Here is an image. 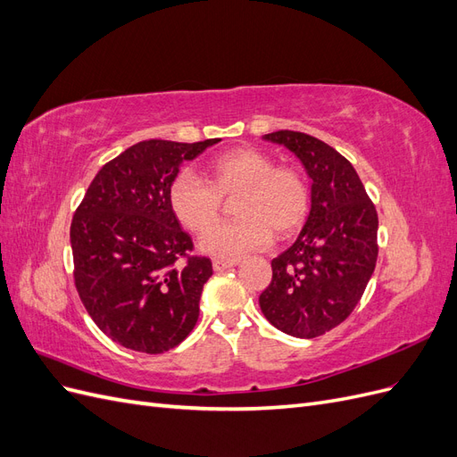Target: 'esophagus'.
<instances>
[{"instance_id":"1","label":"esophagus","mask_w":457,"mask_h":457,"mask_svg":"<svg viewBox=\"0 0 457 457\" xmlns=\"http://www.w3.org/2000/svg\"><path fill=\"white\" fill-rule=\"evenodd\" d=\"M238 259H213V269L215 270H225V269H230L234 265H238Z\"/></svg>"}]
</instances>
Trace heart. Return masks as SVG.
Masks as SVG:
<instances>
[{"label":"heart","mask_w":457,"mask_h":457,"mask_svg":"<svg viewBox=\"0 0 457 457\" xmlns=\"http://www.w3.org/2000/svg\"><path fill=\"white\" fill-rule=\"evenodd\" d=\"M205 179L183 171L170 188V205L179 223L205 234L220 216V198L237 195L233 212L239 219L207 234L202 250L219 257H238L265 247L272 234H294L309 215L311 188L305 175L292 165H274L255 148H232L215 156Z\"/></svg>","instance_id":"obj_1"}]
</instances>
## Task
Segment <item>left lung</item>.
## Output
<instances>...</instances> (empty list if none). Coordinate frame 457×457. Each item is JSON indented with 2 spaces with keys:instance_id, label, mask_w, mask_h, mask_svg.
<instances>
[{
  "instance_id": "1",
  "label": "left lung",
  "mask_w": 457,
  "mask_h": 457,
  "mask_svg": "<svg viewBox=\"0 0 457 457\" xmlns=\"http://www.w3.org/2000/svg\"><path fill=\"white\" fill-rule=\"evenodd\" d=\"M311 177V212L297 240L272 259L259 295L267 320L287 336L312 339L339 326L361 301L378 261V212L353 163L307 133L274 131Z\"/></svg>"
}]
</instances>
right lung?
<instances>
[{
  "instance_id": "add662e5",
  "label": "right lung",
  "mask_w": 457,
  "mask_h": 457,
  "mask_svg": "<svg viewBox=\"0 0 457 457\" xmlns=\"http://www.w3.org/2000/svg\"><path fill=\"white\" fill-rule=\"evenodd\" d=\"M141 141L95 175L71 225L74 282L86 311L121 347L160 354L177 347L200 314L207 257L171 212L183 162L219 143Z\"/></svg>"
}]
</instances>
